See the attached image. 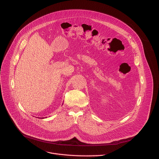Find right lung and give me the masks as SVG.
I'll return each instance as SVG.
<instances>
[{"label": "right lung", "instance_id": "1", "mask_svg": "<svg viewBox=\"0 0 159 159\" xmlns=\"http://www.w3.org/2000/svg\"><path fill=\"white\" fill-rule=\"evenodd\" d=\"M43 119H44V118H43Z\"/></svg>", "mask_w": 159, "mask_h": 159}]
</instances>
